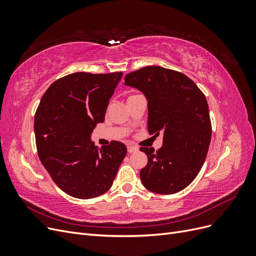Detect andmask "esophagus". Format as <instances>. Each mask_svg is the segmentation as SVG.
Here are the masks:
<instances>
[{"instance_id":"1","label":"esophagus","mask_w":256,"mask_h":256,"mask_svg":"<svg viewBox=\"0 0 256 256\" xmlns=\"http://www.w3.org/2000/svg\"><path fill=\"white\" fill-rule=\"evenodd\" d=\"M127 150H128V152H129V154H131V152H138V147L132 146V145H129V146L127 147Z\"/></svg>"}]
</instances>
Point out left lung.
<instances>
[{"instance_id":"left-lung-1","label":"left lung","mask_w":256,"mask_h":256,"mask_svg":"<svg viewBox=\"0 0 256 256\" xmlns=\"http://www.w3.org/2000/svg\"><path fill=\"white\" fill-rule=\"evenodd\" d=\"M125 84L140 90L148 104L150 134H164L154 152L141 147L147 164L140 172L144 187L173 194L194 180L212 138V122L203 92L187 76L160 66H146L126 74Z\"/></svg>"}]
</instances>
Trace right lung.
I'll list each match as a JSON object with an SVG mask.
<instances>
[{"label":"right lung","instance_id":"add662e5","mask_svg":"<svg viewBox=\"0 0 256 256\" xmlns=\"http://www.w3.org/2000/svg\"><path fill=\"white\" fill-rule=\"evenodd\" d=\"M122 72H74L50 85L35 113L38 157L67 194L92 198L111 188L127 147L118 141L102 148L90 141Z\"/></svg>","mask_w":256,"mask_h":256}]
</instances>
